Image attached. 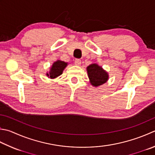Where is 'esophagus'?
Segmentation results:
<instances>
[{"instance_id":"obj_1","label":"esophagus","mask_w":155,"mask_h":155,"mask_svg":"<svg viewBox=\"0 0 155 155\" xmlns=\"http://www.w3.org/2000/svg\"><path fill=\"white\" fill-rule=\"evenodd\" d=\"M74 64L77 66H80L81 64V60L79 59H76L74 60Z\"/></svg>"}]
</instances>
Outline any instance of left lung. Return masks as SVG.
I'll list each match as a JSON object with an SVG mask.
<instances>
[{
    "mask_svg": "<svg viewBox=\"0 0 155 155\" xmlns=\"http://www.w3.org/2000/svg\"><path fill=\"white\" fill-rule=\"evenodd\" d=\"M87 71L91 84L95 87L102 85L109 79L108 72L96 63L88 66Z\"/></svg>",
    "mask_w": 155,
    "mask_h": 155,
    "instance_id": "1",
    "label": "left lung"
}]
</instances>
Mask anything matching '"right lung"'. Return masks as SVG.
<instances>
[{
	"label": "right lung",
	"instance_id": "1",
	"mask_svg": "<svg viewBox=\"0 0 155 155\" xmlns=\"http://www.w3.org/2000/svg\"><path fill=\"white\" fill-rule=\"evenodd\" d=\"M67 66L68 62H65L60 60H57L51 65L50 71L46 73V76L48 78H56L62 74L64 70Z\"/></svg>",
	"mask_w": 155,
	"mask_h": 155
}]
</instances>
